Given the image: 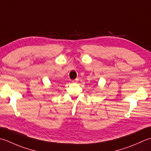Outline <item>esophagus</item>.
I'll return each mask as SVG.
<instances>
[{
    "label": "esophagus",
    "mask_w": 151,
    "mask_h": 151,
    "mask_svg": "<svg viewBox=\"0 0 151 151\" xmlns=\"http://www.w3.org/2000/svg\"><path fill=\"white\" fill-rule=\"evenodd\" d=\"M78 81H79V79H76L74 80H73L72 83H77L78 82Z\"/></svg>",
    "instance_id": "34e87169"
}]
</instances>
